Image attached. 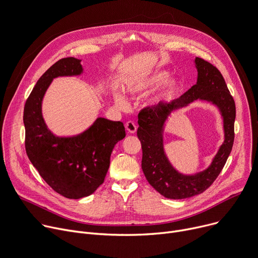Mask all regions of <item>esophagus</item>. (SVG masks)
<instances>
[{
	"label": "esophagus",
	"instance_id": "esophagus-1",
	"mask_svg": "<svg viewBox=\"0 0 258 258\" xmlns=\"http://www.w3.org/2000/svg\"><path fill=\"white\" fill-rule=\"evenodd\" d=\"M125 128H126V131H127L128 133H131V134H135V133L137 132V125L135 124L134 121H127V122L125 123Z\"/></svg>",
	"mask_w": 258,
	"mask_h": 258
}]
</instances>
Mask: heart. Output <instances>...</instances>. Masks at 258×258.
<instances>
[{"mask_svg":"<svg viewBox=\"0 0 258 258\" xmlns=\"http://www.w3.org/2000/svg\"><path fill=\"white\" fill-rule=\"evenodd\" d=\"M171 75L172 73L168 71V70H156V71L147 74L132 76L125 80L123 84V89L127 95L143 96L153 88L163 84L164 85L161 86V88L156 91L148 100L147 104L150 106H154L166 101L179 89L180 81L177 78H172L169 81ZM113 101L115 106L120 110H125L127 108V102L125 98L118 90L113 91Z\"/></svg>","mask_w":258,"mask_h":258,"instance_id":"1","label":"heart"}]
</instances>
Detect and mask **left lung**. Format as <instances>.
Segmentation results:
<instances>
[{"instance_id": "obj_1", "label": "left lung", "mask_w": 258, "mask_h": 258, "mask_svg": "<svg viewBox=\"0 0 258 258\" xmlns=\"http://www.w3.org/2000/svg\"><path fill=\"white\" fill-rule=\"evenodd\" d=\"M197 83L171 102H161L139 114L137 136L142 145V170L153 188L171 200L191 198L204 192L220 174L231 151L235 139L236 105L219 70L196 57ZM195 100L214 104L223 118L225 139L210 165L195 174H183L171 165L164 151V130L169 116L175 110Z\"/></svg>"}]
</instances>
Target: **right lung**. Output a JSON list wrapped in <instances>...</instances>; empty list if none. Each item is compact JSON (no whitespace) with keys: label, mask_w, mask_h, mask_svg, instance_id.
I'll list each match as a JSON object with an SVG mask.
<instances>
[{"label":"right lung","mask_w":258,"mask_h":258,"mask_svg":"<svg viewBox=\"0 0 258 258\" xmlns=\"http://www.w3.org/2000/svg\"><path fill=\"white\" fill-rule=\"evenodd\" d=\"M81 59L61 58L38 80L23 111L26 150L40 176L57 194L78 200L95 192L104 182L114 146L125 137L123 123L98 117L85 131L57 136L46 124L42 103L53 79L80 76Z\"/></svg>","instance_id":"1"}]
</instances>
